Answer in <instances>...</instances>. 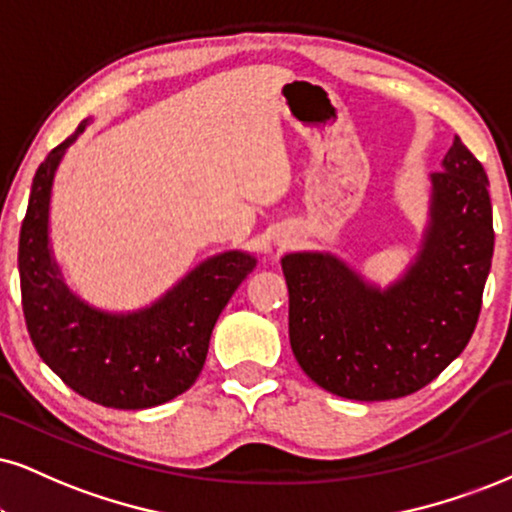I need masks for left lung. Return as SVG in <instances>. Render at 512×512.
Instances as JSON below:
<instances>
[{
    "instance_id": "8db88e82",
    "label": "left lung",
    "mask_w": 512,
    "mask_h": 512,
    "mask_svg": "<svg viewBox=\"0 0 512 512\" xmlns=\"http://www.w3.org/2000/svg\"><path fill=\"white\" fill-rule=\"evenodd\" d=\"M489 180L453 140L430 175L420 249L389 287L327 251L282 258L289 344L311 380L353 401H387L430 384L475 332L494 256Z\"/></svg>"
}]
</instances>
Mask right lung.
<instances>
[{
  "label": "right lung",
  "mask_w": 512,
  "mask_h": 512,
  "mask_svg": "<svg viewBox=\"0 0 512 512\" xmlns=\"http://www.w3.org/2000/svg\"><path fill=\"white\" fill-rule=\"evenodd\" d=\"M92 118L47 154L30 187L18 239L23 315L37 353L63 382L99 406H161L197 382L218 315L256 268V256L223 251L192 268L149 306L113 313L87 304L63 280L49 239L56 170Z\"/></svg>",
  "instance_id": "1"
}]
</instances>
